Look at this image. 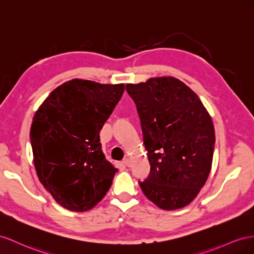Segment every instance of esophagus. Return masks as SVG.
<instances>
[{"label":"esophagus","mask_w":254,"mask_h":254,"mask_svg":"<svg viewBox=\"0 0 254 254\" xmlns=\"http://www.w3.org/2000/svg\"><path fill=\"white\" fill-rule=\"evenodd\" d=\"M122 164L123 165H125V166H127V167H129V165H131V161H129V158H125V159H123V161H122Z\"/></svg>","instance_id":"34e87169"}]
</instances>
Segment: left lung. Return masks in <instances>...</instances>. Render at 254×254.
Listing matches in <instances>:
<instances>
[{"mask_svg":"<svg viewBox=\"0 0 254 254\" xmlns=\"http://www.w3.org/2000/svg\"><path fill=\"white\" fill-rule=\"evenodd\" d=\"M136 104L150 173L138 181L144 195L166 211L197 197L212 167L213 121L198 96L175 77L127 84Z\"/></svg>","mask_w":254,"mask_h":254,"instance_id":"8db88e82","label":"left lung"}]
</instances>
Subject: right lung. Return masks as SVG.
<instances>
[{"label": "right lung", "mask_w": 254, "mask_h": 254, "mask_svg": "<svg viewBox=\"0 0 254 254\" xmlns=\"http://www.w3.org/2000/svg\"><path fill=\"white\" fill-rule=\"evenodd\" d=\"M123 91V84L71 79L34 116L30 137L39 181L69 211H88L110 190L117 169L105 158L100 132Z\"/></svg>", "instance_id": "right-lung-1"}]
</instances>
